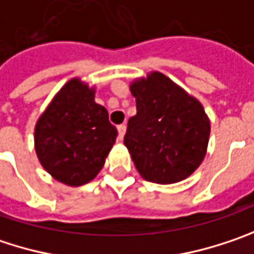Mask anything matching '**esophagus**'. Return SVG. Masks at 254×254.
Here are the masks:
<instances>
[{
	"label": "esophagus",
	"instance_id": "obj_1",
	"mask_svg": "<svg viewBox=\"0 0 254 254\" xmlns=\"http://www.w3.org/2000/svg\"><path fill=\"white\" fill-rule=\"evenodd\" d=\"M126 128H127L126 124H120V126H118V137H120L121 140H123V137L126 134Z\"/></svg>",
	"mask_w": 254,
	"mask_h": 254
}]
</instances>
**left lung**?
Wrapping results in <instances>:
<instances>
[{
	"instance_id": "obj_1",
	"label": "left lung",
	"mask_w": 254,
	"mask_h": 254,
	"mask_svg": "<svg viewBox=\"0 0 254 254\" xmlns=\"http://www.w3.org/2000/svg\"><path fill=\"white\" fill-rule=\"evenodd\" d=\"M137 114L128 120L124 144L146 181L175 184L202 163L209 118L199 101L160 72L131 82Z\"/></svg>"
}]
</instances>
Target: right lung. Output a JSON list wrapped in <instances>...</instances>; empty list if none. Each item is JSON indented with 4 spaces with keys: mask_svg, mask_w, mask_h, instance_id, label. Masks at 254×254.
Wrapping results in <instances>:
<instances>
[{
    "mask_svg": "<svg viewBox=\"0 0 254 254\" xmlns=\"http://www.w3.org/2000/svg\"><path fill=\"white\" fill-rule=\"evenodd\" d=\"M94 98L95 88L73 78L55 95L34 127V149L42 166L69 187L91 182L117 138L108 111Z\"/></svg>",
    "mask_w": 254,
    "mask_h": 254,
    "instance_id": "right-lung-1",
    "label": "right lung"
}]
</instances>
